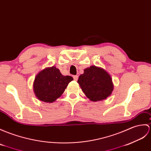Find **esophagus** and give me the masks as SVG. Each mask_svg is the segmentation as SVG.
I'll return each mask as SVG.
<instances>
[{
    "label": "esophagus",
    "instance_id": "esophagus-1",
    "mask_svg": "<svg viewBox=\"0 0 151 151\" xmlns=\"http://www.w3.org/2000/svg\"><path fill=\"white\" fill-rule=\"evenodd\" d=\"M73 78H74L75 81H77V80H78V76L77 75H75L74 76H73Z\"/></svg>",
    "mask_w": 151,
    "mask_h": 151
}]
</instances>
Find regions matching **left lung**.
Here are the masks:
<instances>
[{
    "mask_svg": "<svg viewBox=\"0 0 151 151\" xmlns=\"http://www.w3.org/2000/svg\"><path fill=\"white\" fill-rule=\"evenodd\" d=\"M78 82L83 93L92 101L106 99L114 89L110 75L104 69L91 65L84 69Z\"/></svg>",
    "mask_w": 151,
    "mask_h": 151,
    "instance_id": "1",
    "label": "left lung"
}]
</instances>
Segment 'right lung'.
<instances>
[{"label": "right lung", "mask_w": 151, "mask_h": 151, "mask_svg": "<svg viewBox=\"0 0 151 151\" xmlns=\"http://www.w3.org/2000/svg\"><path fill=\"white\" fill-rule=\"evenodd\" d=\"M73 80L71 76L62 75L55 66L48 67L36 75L33 91L38 100L45 103H52L61 96Z\"/></svg>", "instance_id": "1"}]
</instances>
